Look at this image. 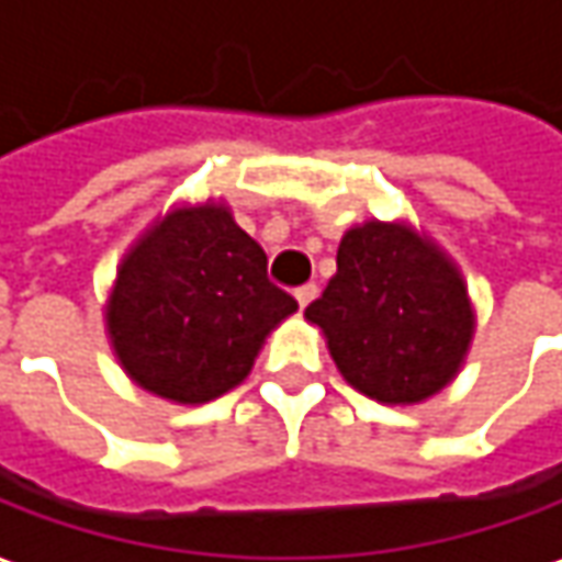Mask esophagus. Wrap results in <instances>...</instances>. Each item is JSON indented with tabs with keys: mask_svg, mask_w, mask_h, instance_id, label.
<instances>
[{
	"mask_svg": "<svg viewBox=\"0 0 562 562\" xmlns=\"http://www.w3.org/2000/svg\"><path fill=\"white\" fill-rule=\"evenodd\" d=\"M295 297H297V307L304 311V307L311 304L313 297H316V285H313V282H307V285H301V289H295Z\"/></svg>",
	"mask_w": 562,
	"mask_h": 562,
	"instance_id": "1",
	"label": "esophagus"
}]
</instances>
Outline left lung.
Here are the masks:
<instances>
[{
  "label": "left lung",
  "mask_w": 562,
  "mask_h": 562,
  "mask_svg": "<svg viewBox=\"0 0 562 562\" xmlns=\"http://www.w3.org/2000/svg\"><path fill=\"white\" fill-rule=\"evenodd\" d=\"M350 387L384 406L440 393L471 350L468 282L446 251L400 221H362L341 236L338 273L304 311Z\"/></svg>",
  "instance_id": "left-lung-1"
}]
</instances>
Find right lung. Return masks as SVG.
<instances>
[{
  "label": "right lung",
  "mask_w": 562,
  "mask_h": 562,
  "mask_svg": "<svg viewBox=\"0 0 562 562\" xmlns=\"http://www.w3.org/2000/svg\"><path fill=\"white\" fill-rule=\"evenodd\" d=\"M297 301L267 280V255L224 202L156 217L122 255L104 307L122 372L169 403L202 406L243 384Z\"/></svg>",
  "instance_id": "add662e5"
}]
</instances>
